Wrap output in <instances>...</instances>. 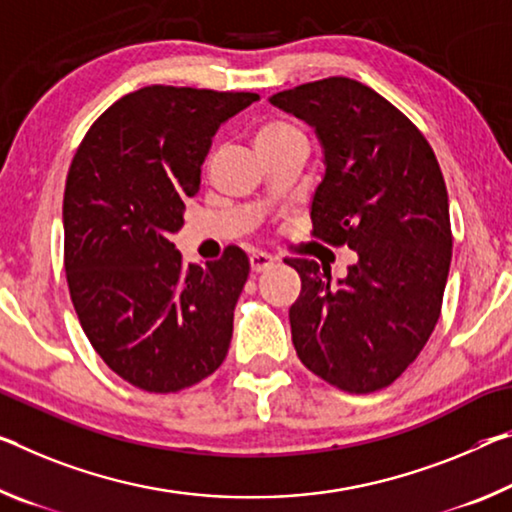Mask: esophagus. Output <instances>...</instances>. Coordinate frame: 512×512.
<instances>
[{
	"instance_id": "obj_1",
	"label": "esophagus",
	"mask_w": 512,
	"mask_h": 512,
	"mask_svg": "<svg viewBox=\"0 0 512 512\" xmlns=\"http://www.w3.org/2000/svg\"><path fill=\"white\" fill-rule=\"evenodd\" d=\"M275 259L269 255V253H250V269H253L255 273H262L266 269H271Z\"/></svg>"
}]
</instances>
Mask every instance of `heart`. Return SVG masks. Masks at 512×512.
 Listing matches in <instances>:
<instances>
[{
	"instance_id": "heart-1",
	"label": "heart",
	"mask_w": 512,
	"mask_h": 512,
	"mask_svg": "<svg viewBox=\"0 0 512 512\" xmlns=\"http://www.w3.org/2000/svg\"><path fill=\"white\" fill-rule=\"evenodd\" d=\"M296 141H305L303 129H300L296 123H291L289 118H282V116H273L269 120H264L262 125H257L253 134V143L257 152L275 150Z\"/></svg>"
}]
</instances>
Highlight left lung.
<instances>
[{
  "label": "left lung",
  "mask_w": 512,
  "mask_h": 512,
  "mask_svg": "<svg viewBox=\"0 0 512 512\" xmlns=\"http://www.w3.org/2000/svg\"><path fill=\"white\" fill-rule=\"evenodd\" d=\"M271 104L323 145L312 234L358 253L337 282L314 259H285L300 275L291 342L326 383L378 392L417 360L440 319L453 246L440 164L412 120L355 79L310 81Z\"/></svg>",
  "instance_id": "left-lung-1"
}]
</instances>
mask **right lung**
Returning a JSON list of instances; mask_svg holds the SVG:
<instances>
[{"mask_svg":"<svg viewBox=\"0 0 512 512\" xmlns=\"http://www.w3.org/2000/svg\"><path fill=\"white\" fill-rule=\"evenodd\" d=\"M259 100L145 86L102 113L63 193V266L88 342L111 371L152 394L180 392L221 367L250 262L230 246L205 266L170 241L216 129Z\"/></svg>","mask_w":512,"mask_h":512,"instance_id":"add662e5","label":"right lung"}]
</instances>
